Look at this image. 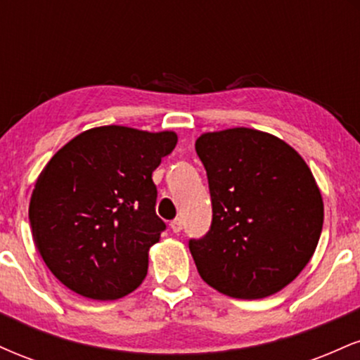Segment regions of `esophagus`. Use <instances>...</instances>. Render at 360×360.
<instances>
[{
  "mask_svg": "<svg viewBox=\"0 0 360 360\" xmlns=\"http://www.w3.org/2000/svg\"><path fill=\"white\" fill-rule=\"evenodd\" d=\"M171 230L174 233H179L181 230H183V220L181 218H176V220L171 221Z\"/></svg>",
  "mask_w": 360,
  "mask_h": 360,
  "instance_id": "obj_1",
  "label": "esophagus"
}]
</instances>
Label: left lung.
<instances>
[{
  "mask_svg": "<svg viewBox=\"0 0 360 360\" xmlns=\"http://www.w3.org/2000/svg\"><path fill=\"white\" fill-rule=\"evenodd\" d=\"M194 147L213 206L208 233L189 240L198 272L232 298L281 291L309 262L323 226L307 162L284 140L245 127L208 131Z\"/></svg>",
  "mask_w": 360,
  "mask_h": 360,
  "instance_id": "obj_1",
  "label": "left lung"
}]
</instances>
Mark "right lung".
<instances>
[{
    "label": "right lung",
    "instance_id": "obj_1",
    "mask_svg": "<svg viewBox=\"0 0 360 360\" xmlns=\"http://www.w3.org/2000/svg\"><path fill=\"white\" fill-rule=\"evenodd\" d=\"M176 143L174 131L96 127L49 160L28 218L44 262L65 288L108 301L142 284L148 249L166 230L152 172Z\"/></svg>",
    "mask_w": 360,
    "mask_h": 360
}]
</instances>
